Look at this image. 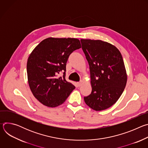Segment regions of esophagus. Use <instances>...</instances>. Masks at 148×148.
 I'll list each match as a JSON object with an SVG mask.
<instances>
[{"label": "esophagus", "instance_id": "1", "mask_svg": "<svg viewBox=\"0 0 148 148\" xmlns=\"http://www.w3.org/2000/svg\"><path fill=\"white\" fill-rule=\"evenodd\" d=\"M82 84V81H79V82H77V85H78V87L81 86Z\"/></svg>", "mask_w": 148, "mask_h": 148}]
</instances>
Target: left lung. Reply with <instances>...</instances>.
<instances>
[{
	"mask_svg": "<svg viewBox=\"0 0 148 148\" xmlns=\"http://www.w3.org/2000/svg\"><path fill=\"white\" fill-rule=\"evenodd\" d=\"M82 49L90 66L92 91L84 99L95 111L106 110L122 95L127 81L119 50L99 40L81 39Z\"/></svg>",
	"mask_w": 148,
	"mask_h": 148,
	"instance_id": "left-lung-1",
	"label": "left lung"
}]
</instances>
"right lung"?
<instances>
[{
	"mask_svg": "<svg viewBox=\"0 0 148 148\" xmlns=\"http://www.w3.org/2000/svg\"><path fill=\"white\" fill-rule=\"evenodd\" d=\"M81 47L77 38L49 37L33 50L27 62L28 82L33 95L42 104L57 107L75 89L66 80V63L70 55ZM61 72L63 75L58 77Z\"/></svg>",
	"mask_w": 148,
	"mask_h": 148,
	"instance_id": "obj_1",
	"label": "right lung"
}]
</instances>
